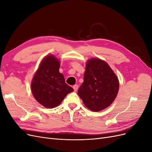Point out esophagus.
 <instances>
[{
    "label": "esophagus",
    "instance_id": "esophagus-1",
    "mask_svg": "<svg viewBox=\"0 0 152 152\" xmlns=\"http://www.w3.org/2000/svg\"><path fill=\"white\" fill-rule=\"evenodd\" d=\"M73 89H74L75 91H77V89H78V88H79V86L75 84V85H74V86H73Z\"/></svg>",
    "mask_w": 152,
    "mask_h": 152
}]
</instances>
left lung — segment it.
Wrapping results in <instances>:
<instances>
[{"mask_svg": "<svg viewBox=\"0 0 152 152\" xmlns=\"http://www.w3.org/2000/svg\"><path fill=\"white\" fill-rule=\"evenodd\" d=\"M118 89V77L107 62L99 58L88 59L84 82L78 90L87 108L97 112L108 107L116 98Z\"/></svg>", "mask_w": 152, "mask_h": 152, "instance_id": "obj_1", "label": "left lung"}]
</instances>
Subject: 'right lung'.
I'll list each match as a JSON object with an SVG mask.
<instances>
[{"instance_id":"1","label":"right lung","mask_w":152,"mask_h":152,"mask_svg":"<svg viewBox=\"0 0 152 152\" xmlns=\"http://www.w3.org/2000/svg\"><path fill=\"white\" fill-rule=\"evenodd\" d=\"M60 61L53 54L45 56L33 77L31 90L34 98L45 108H53L63 102L73 89L65 83L59 73Z\"/></svg>"}]
</instances>
